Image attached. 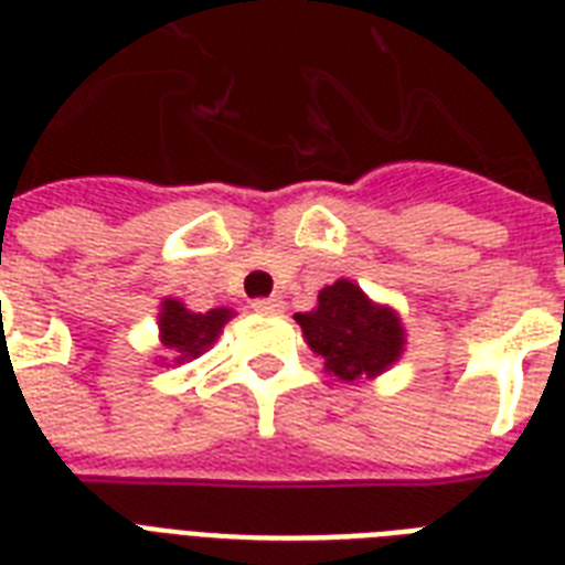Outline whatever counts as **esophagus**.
<instances>
[{
	"instance_id": "1",
	"label": "esophagus",
	"mask_w": 565,
	"mask_h": 565,
	"mask_svg": "<svg viewBox=\"0 0 565 565\" xmlns=\"http://www.w3.org/2000/svg\"><path fill=\"white\" fill-rule=\"evenodd\" d=\"M252 308L255 310H260V313H278V310H281V299H255L252 301Z\"/></svg>"
}]
</instances>
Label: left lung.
I'll return each mask as SVG.
<instances>
[{
  "mask_svg": "<svg viewBox=\"0 0 565 565\" xmlns=\"http://www.w3.org/2000/svg\"><path fill=\"white\" fill-rule=\"evenodd\" d=\"M301 334L326 370L340 381L375 377L404 352L402 319L393 308L375 305L358 284L334 281L319 292L317 308L296 313Z\"/></svg>",
  "mask_w": 565,
  "mask_h": 565,
  "instance_id": "8db88e82",
  "label": "left lung"
}]
</instances>
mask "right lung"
Here are the masks:
<instances>
[{
	"label": "right lung",
	"mask_w": 565,
	"mask_h": 565,
	"mask_svg": "<svg viewBox=\"0 0 565 565\" xmlns=\"http://www.w3.org/2000/svg\"><path fill=\"white\" fill-rule=\"evenodd\" d=\"M234 317V310L213 308L207 313H193L179 299H163L158 326H161V345L175 363L193 361L207 352L220 337L222 326Z\"/></svg>",
	"instance_id": "obj_1"
}]
</instances>
